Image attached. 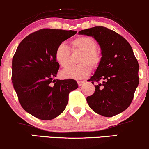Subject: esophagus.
I'll use <instances>...</instances> for the list:
<instances>
[{
	"label": "esophagus",
	"mask_w": 149,
	"mask_h": 149,
	"mask_svg": "<svg viewBox=\"0 0 149 149\" xmlns=\"http://www.w3.org/2000/svg\"><path fill=\"white\" fill-rule=\"evenodd\" d=\"M77 83H78V86H79V87H81V86H82L84 84L85 81H78Z\"/></svg>",
	"instance_id": "1"
}]
</instances>
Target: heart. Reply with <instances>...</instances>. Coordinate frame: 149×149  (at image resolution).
<instances>
[{"mask_svg":"<svg viewBox=\"0 0 149 149\" xmlns=\"http://www.w3.org/2000/svg\"><path fill=\"white\" fill-rule=\"evenodd\" d=\"M72 49L81 51L78 58L79 64L66 67L61 71L62 78L67 79H81L88 76L91 72V67L97 68L100 63L102 56L96 48L97 42L93 38L87 36H80L71 42ZM70 50L68 47L63 43L59 44L54 52V58L61 67L67 66Z\"/></svg>","mask_w":149,"mask_h":149,"instance_id":"heart-1","label":"heart"}]
</instances>
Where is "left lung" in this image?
<instances>
[{"label":"left lung","mask_w":149,"mask_h":149,"mask_svg":"<svg viewBox=\"0 0 149 149\" xmlns=\"http://www.w3.org/2000/svg\"><path fill=\"white\" fill-rule=\"evenodd\" d=\"M79 35L93 37L101 49L102 59L88 81L98 83L87 102L97 114L111 117L130 105L138 87V61L128 42L113 30L102 26L83 29Z\"/></svg>","instance_id":"1"}]
</instances>
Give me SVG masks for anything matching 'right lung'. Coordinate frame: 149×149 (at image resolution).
I'll use <instances>...</instances> for the list:
<instances>
[{"mask_svg":"<svg viewBox=\"0 0 149 149\" xmlns=\"http://www.w3.org/2000/svg\"><path fill=\"white\" fill-rule=\"evenodd\" d=\"M76 33L73 30L40 29L20 42L13 58L12 82L19 103L40 120H50L61 114L68 104L69 93L78 88L75 80H54L59 68L54 58L55 49Z\"/></svg>","mask_w":149,"mask_h":149,"instance_id":"1","label":"right lung"}]
</instances>
